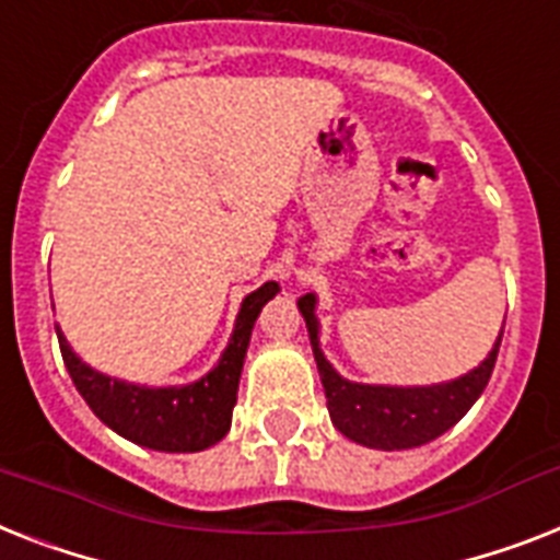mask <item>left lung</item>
Segmentation results:
<instances>
[{"mask_svg": "<svg viewBox=\"0 0 560 560\" xmlns=\"http://www.w3.org/2000/svg\"><path fill=\"white\" fill-rule=\"evenodd\" d=\"M316 295L307 293L299 299V313L304 316L307 334H311L313 357L319 368L322 385H325L327 411L336 431L368 448L380 452H402L417 448L460 422L477 397L483 394L486 383L494 371V359L501 351L503 327L494 339L492 351L469 374L434 385H371L345 380L327 357L322 353V325L316 316Z\"/></svg>", "mask_w": 560, "mask_h": 560, "instance_id": "left-lung-1", "label": "left lung"}]
</instances>
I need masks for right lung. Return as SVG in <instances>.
Returning <instances> with one entry per match:
<instances>
[{"label": "right lung", "instance_id": "right-lung-1", "mask_svg": "<svg viewBox=\"0 0 560 560\" xmlns=\"http://www.w3.org/2000/svg\"><path fill=\"white\" fill-rule=\"evenodd\" d=\"M272 299L270 281L244 295L224 353L212 371L186 385H140L100 374L68 345L57 325L59 351L77 390L108 429L154 452H203L226 438L238 399V380L258 313Z\"/></svg>", "mask_w": 560, "mask_h": 560}]
</instances>
